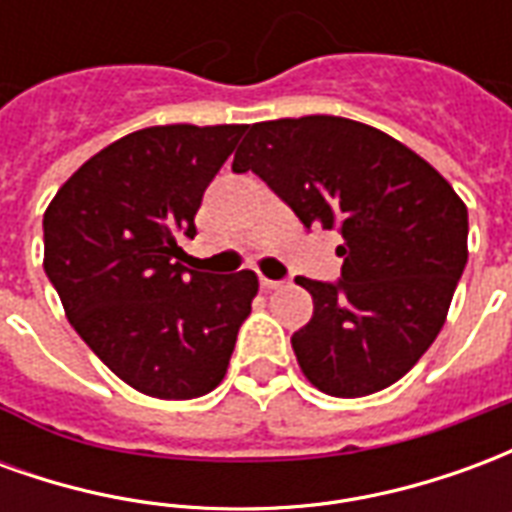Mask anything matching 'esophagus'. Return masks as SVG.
I'll use <instances>...</instances> for the list:
<instances>
[{
    "instance_id": "esophagus-1",
    "label": "esophagus",
    "mask_w": 512,
    "mask_h": 512,
    "mask_svg": "<svg viewBox=\"0 0 512 512\" xmlns=\"http://www.w3.org/2000/svg\"><path fill=\"white\" fill-rule=\"evenodd\" d=\"M260 288H263V290H277V288H282V282H279V279L260 277Z\"/></svg>"
}]
</instances>
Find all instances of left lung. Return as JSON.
<instances>
[{"instance_id":"left-lung-1","label":"left lung","mask_w":512,"mask_h":512,"mask_svg":"<svg viewBox=\"0 0 512 512\" xmlns=\"http://www.w3.org/2000/svg\"><path fill=\"white\" fill-rule=\"evenodd\" d=\"M233 172H255L301 224L337 230V282L299 277L315 312L290 337L304 376L334 397L386 389L444 326L466 268L469 213L425 158L332 115L249 126Z\"/></svg>"}]
</instances>
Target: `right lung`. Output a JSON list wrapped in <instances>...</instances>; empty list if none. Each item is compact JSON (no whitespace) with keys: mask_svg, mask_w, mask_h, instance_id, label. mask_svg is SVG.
Returning a JSON list of instances; mask_svg holds the SVG:
<instances>
[{"mask_svg":"<svg viewBox=\"0 0 512 512\" xmlns=\"http://www.w3.org/2000/svg\"><path fill=\"white\" fill-rule=\"evenodd\" d=\"M244 126H153L65 180L43 213V268L65 315L128 386L161 400L208 395L227 373L257 277L178 263L202 194Z\"/></svg>","mask_w":512,"mask_h":512,"instance_id":"1","label":"right lung"}]
</instances>
